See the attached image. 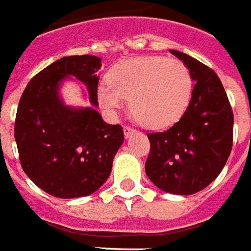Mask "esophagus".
Listing matches in <instances>:
<instances>
[{
    "instance_id": "1",
    "label": "esophagus",
    "mask_w": 251,
    "mask_h": 251,
    "mask_svg": "<svg viewBox=\"0 0 251 251\" xmlns=\"http://www.w3.org/2000/svg\"><path fill=\"white\" fill-rule=\"evenodd\" d=\"M123 131H124V135H126V138H128V136H129L131 133H133V129L129 127V126H124Z\"/></svg>"
}]
</instances>
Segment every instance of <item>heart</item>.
Instances as JSON below:
<instances>
[{
	"label": "heart",
	"mask_w": 251,
	"mask_h": 251,
	"mask_svg": "<svg viewBox=\"0 0 251 251\" xmlns=\"http://www.w3.org/2000/svg\"><path fill=\"white\" fill-rule=\"evenodd\" d=\"M193 77L178 58L163 56L133 57L119 63L109 73V84L99 87L100 105L109 113L129 108L139 122L150 128L168 127L188 105Z\"/></svg>",
	"instance_id": "heart-1"
}]
</instances>
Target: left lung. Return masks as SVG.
<instances>
[{"label": "left lung", "mask_w": 251, "mask_h": 251, "mask_svg": "<svg viewBox=\"0 0 251 251\" xmlns=\"http://www.w3.org/2000/svg\"><path fill=\"white\" fill-rule=\"evenodd\" d=\"M190 69L191 100L179 122L163 132L147 133L146 174L166 193L191 195L222 171L233 147L234 115L218 75L186 53L170 50Z\"/></svg>", "instance_id": "8db88e82"}]
</instances>
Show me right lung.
<instances>
[{
	"instance_id": "right-lung-1",
	"label": "right lung",
	"mask_w": 251,
	"mask_h": 251,
	"mask_svg": "<svg viewBox=\"0 0 251 251\" xmlns=\"http://www.w3.org/2000/svg\"><path fill=\"white\" fill-rule=\"evenodd\" d=\"M101 58L68 56L30 80L20 99L14 138L21 167L34 184L57 198L95 193L107 180L124 140L123 128L108 124L98 107ZM75 75L87 85L94 105L69 108L58 96L59 83Z\"/></svg>"
}]
</instances>
